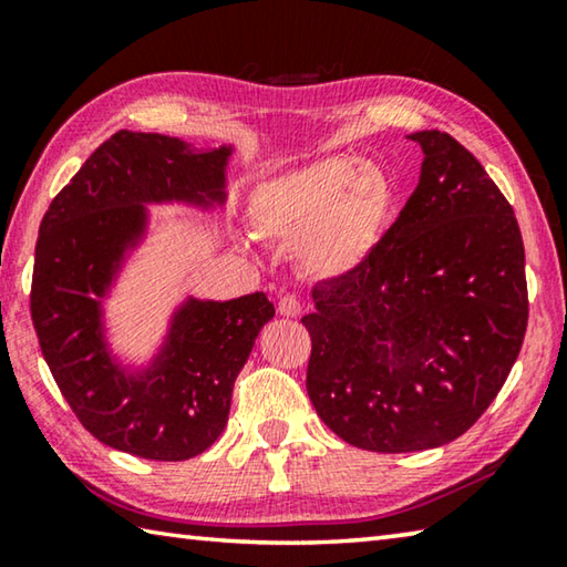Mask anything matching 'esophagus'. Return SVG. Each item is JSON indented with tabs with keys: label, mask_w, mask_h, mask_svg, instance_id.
Returning a JSON list of instances; mask_svg holds the SVG:
<instances>
[{
	"label": "esophagus",
	"mask_w": 567,
	"mask_h": 567,
	"mask_svg": "<svg viewBox=\"0 0 567 567\" xmlns=\"http://www.w3.org/2000/svg\"><path fill=\"white\" fill-rule=\"evenodd\" d=\"M277 312L285 315V318H300V315H302L300 297H295V295L280 297V302H277Z\"/></svg>",
	"instance_id": "esophagus-1"
}]
</instances>
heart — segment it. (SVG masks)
<instances>
[{"mask_svg":"<svg viewBox=\"0 0 567 567\" xmlns=\"http://www.w3.org/2000/svg\"><path fill=\"white\" fill-rule=\"evenodd\" d=\"M392 187L375 162L332 157L260 182L252 195L257 233L292 243L307 272L338 277L358 267L380 237Z\"/></svg>","mask_w":567,"mask_h":567,"instance_id":"heart-1","label":"heart"}]
</instances>
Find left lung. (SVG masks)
<instances>
[{"label": "left lung", "mask_w": 567, "mask_h": 567, "mask_svg": "<svg viewBox=\"0 0 567 567\" xmlns=\"http://www.w3.org/2000/svg\"><path fill=\"white\" fill-rule=\"evenodd\" d=\"M420 182L354 270L315 285L307 395L334 435L415 453L467 433L491 408L527 328L525 249L483 165L440 130Z\"/></svg>", "instance_id": "left-lung-1"}]
</instances>
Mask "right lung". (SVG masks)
Masks as SVG:
<instances>
[{
    "label": "right lung",
    "instance_id": "obj_1",
    "mask_svg": "<svg viewBox=\"0 0 567 567\" xmlns=\"http://www.w3.org/2000/svg\"><path fill=\"white\" fill-rule=\"evenodd\" d=\"M229 152L120 130L42 217L30 295L42 354L76 420L122 453L165 463L205 453L227 425L255 338L275 318L265 292L187 300L142 375H124L102 338L100 297L124 249L145 233V203H223Z\"/></svg>",
    "mask_w": 567,
    "mask_h": 567
}]
</instances>
